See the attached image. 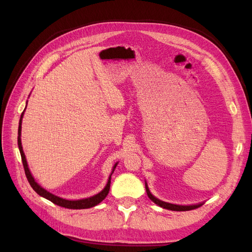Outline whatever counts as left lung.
I'll list each match as a JSON object with an SVG mask.
<instances>
[{
	"instance_id": "left-lung-1",
	"label": "left lung",
	"mask_w": 252,
	"mask_h": 252,
	"mask_svg": "<svg viewBox=\"0 0 252 252\" xmlns=\"http://www.w3.org/2000/svg\"><path fill=\"white\" fill-rule=\"evenodd\" d=\"M145 188H146V192L149 199L154 202L155 204H157L158 206L165 209H168V210H173V211H187V210H192L195 208H199L203 205V203L200 204H194V205H177V204H171V203H167L164 202L162 200H158V197H156L154 194L150 192V190L148 188V185L146 181H145Z\"/></svg>"
}]
</instances>
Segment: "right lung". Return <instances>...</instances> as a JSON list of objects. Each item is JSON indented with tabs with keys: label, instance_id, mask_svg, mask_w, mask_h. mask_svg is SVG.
<instances>
[{
	"label": "right lung",
	"instance_id": "obj_1",
	"mask_svg": "<svg viewBox=\"0 0 252 252\" xmlns=\"http://www.w3.org/2000/svg\"><path fill=\"white\" fill-rule=\"evenodd\" d=\"M27 104V102H26ZM27 106V105H26ZM26 109V107H25ZM25 109L24 111L22 112L21 114V119H20V123H19V130H18V145H19V149H20V154H21V157H22V162H23V166H24V170H25V174H26V178L29 182L30 186L32 187V189L34 190V191L45 197V199L49 200L50 202H52L53 204L56 205H59L61 206V207H65V208H68V209H87V208H91V207H94V206H96L97 204H100L106 196H107L108 192H109V189H110V180H111V175L114 171V169H116V167L118 165V163L114 164V166L112 167V171L109 175L108 178V182L107 184H106V186L104 187V189L102 190V191H100L98 193H96L95 195L94 196H90V197H86V199H82V200H66V199H63V197H60L58 195H55L52 194L51 192L47 191L46 189H44L41 185L37 184V183L35 182L34 178L32 177V172H30L29 170V167H28V164H27V161H26V157H25V154L24 151H23V147H22V142H21V131H22V120H23V116H24V112H25Z\"/></svg>",
	"mask_w": 252,
	"mask_h": 252
}]
</instances>
